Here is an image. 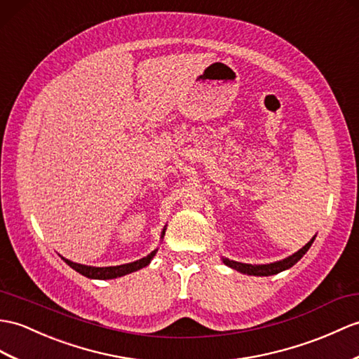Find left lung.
Instances as JSON below:
<instances>
[{"label":"left lung","instance_id":"left-lung-1","mask_svg":"<svg viewBox=\"0 0 359 359\" xmlns=\"http://www.w3.org/2000/svg\"><path fill=\"white\" fill-rule=\"evenodd\" d=\"M315 237L316 236H313L302 249H298L297 252H294L292 255H289L286 258H283V260H280V262H273V263H268V264H249V263H240V262L229 260V258H226V257H222V262L226 266H229L231 269L238 271L241 273L254 275V277H269V275L280 273L283 271L292 268L295 263H298V260H302V257L307 251H309V248L312 246Z\"/></svg>","mask_w":359,"mask_h":359}]
</instances>
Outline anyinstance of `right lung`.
Wrapping results in <instances>:
<instances>
[{"instance_id":"obj_1","label":"right lung","mask_w":359,"mask_h":359,"mask_svg":"<svg viewBox=\"0 0 359 359\" xmlns=\"http://www.w3.org/2000/svg\"><path fill=\"white\" fill-rule=\"evenodd\" d=\"M165 231H166V226L161 232V240L165 236ZM157 251H159V248H156L154 251L149 252L147 257L140 258V260L131 262V263H125V264H119V266H105V268H96V266H87V264L70 262L69 258H64V257H61V258L67 264L70 266L72 269L79 272L81 275H84V277H87V278H91V280H113V278L123 277V275L131 273V272H136V271H139L142 268H145V266H148L149 263H151V260L154 258V255L157 254Z\"/></svg>"}]
</instances>
